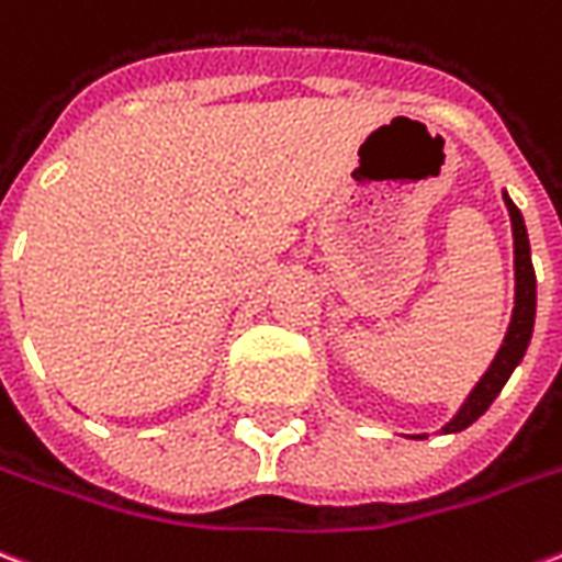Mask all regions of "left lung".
Returning <instances> with one entry per match:
<instances>
[{
    "label": "left lung",
    "mask_w": 562,
    "mask_h": 562,
    "mask_svg": "<svg viewBox=\"0 0 562 562\" xmlns=\"http://www.w3.org/2000/svg\"><path fill=\"white\" fill-rule=\"evenodd\" d=\"M504 205L509 212V226H513V265H516V300H513V318H509L507 336L501 341L498 353L492 359V366L486 368V374L477 380V385L471 389L469 397L462 401V406L457 409L451 422L445 424L442 434H460L469 424H474L486 409L492 406V401L501 395V389L509 380V374L519 368V362L525 359V350L530 345V336H533V321H537V273H533V262H530V241L528 229H525V217L516 209V203L509 200V194L504 191ZM427 434L413 436V439H424Z\"/></svg>",
    "instance_id": "1"
}]
</instances>
